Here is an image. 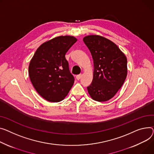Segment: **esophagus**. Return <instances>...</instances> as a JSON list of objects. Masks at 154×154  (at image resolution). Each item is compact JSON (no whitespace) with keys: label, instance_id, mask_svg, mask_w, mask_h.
I'll use <instances>...</instances> for the list:
<instances>
[{"label":"esophagus","instance_id":"34e87169","mask_svg":"<svg viewBox=\"0 0 154 154\" xmlns=\"http://www.w3.org/2000/svg\"><path fill=\"white\" fill-rule=\"evenodd\" d=\"M82 74H79V75H77L76 76V79H77V80H79L80 79V78L82 77Z\"/></svg>","mask_w":154,"mask_h":154}]
</instances>
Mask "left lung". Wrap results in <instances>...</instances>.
<instances>
[{
  "label": "left lung",
  "instance_id": "left-lung-1",
  "mask_svg": "<svg viewBox=\"0 0 154 154\" xmlns=\"http://www.w3.org/2000/svg\"><path fill=\"white\" fill-rule=\"evenodd\" d=\"M83 41L94 60V79L87 87L92 99L106 101L113 97L127 76V58L116 44L99 35H89Z\"/></svg>",
  "mask_w": 154,
  "mask_h": 154
}]
</instances>
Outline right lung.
Wrapping results in <instances>:
<instances>
[{
    "label": "right lung",
    "instance_id": "add662e5",
    "mask_svg": "<svg viewBox=\"0 0 154 154\" xmlns=\"http://www.w3.org/2000/svg\"><path fill=\"white\" fill-rule=\"evenodd\" d=\"M77 41L71 36L56 37L41 45L30 61V80L38 93L50 102L63 100L74 84L65 55Z\"/></svg>",
    "mask_w": 154,
    "mask_h": 154
}]
</instances>
